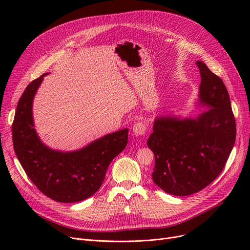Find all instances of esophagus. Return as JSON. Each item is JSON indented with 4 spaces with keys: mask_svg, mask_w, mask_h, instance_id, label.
Here are the masks:
<instances>
[{
    "mask_svg": "<svg viewBox=\"0 0 250 250\" xmlns=\"http://www.w3.org/2000/svg\"><path fill=\"white\" fill-rule=\"evenodd\" d=\"M133 130L134 133L137 135V136H144L148 130V126L147 125L144 123L143 121H138L134 124L133 125Z\"/></svg>",
    "mask_w": 250,
    "mask_h": 250,
    "instance_id": "1",
    "label": "esophagus"
}]
</instances>
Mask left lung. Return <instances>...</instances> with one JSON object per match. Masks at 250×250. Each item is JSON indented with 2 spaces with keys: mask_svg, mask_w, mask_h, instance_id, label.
Returning <instances> with one entry per match:
<instances>
[{
  "mask_svg": "<svg viewBox=\"0 0 250 250\" xmlns=\"http://www.w3.org/2000/svg\"><path fill=\"white\" fill-rule=\"evenodd\" d=\"M200 102L211 107L196 120L160 117L147 141L155 155L154 182L165 192L189 195L207 188L224 169L236 139L235 117L222 79L203 62Z\"/></svg>",
  "mask_w": 250,
  "mask_h": 250,
  "instance_id": "8db88e82",
  "label": "left lung"
}]
</instances>
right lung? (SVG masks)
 Returning <instances> with one entry per match:
<instances>
[{
	"label": "right lung",
	"instance_id": "right-lung-1",
	"mask_svg": "<svg viewBox=\"0 0 250 250\" xmlns=\"http://www.w3.org/2000/svg\"><path fill=\"white\" fill-rule=\"evenodd\" d=\"M43 76L30 82L19 99L12 125L13 145L25 173L47 198L81 202L100 188L110 162L126 147L128 129L104 136L76 152L48 149L39 141L32 120V100Z\"/></svg>",
	"mask_w": 250,
	"mask_h": 250
}]
</instances>
